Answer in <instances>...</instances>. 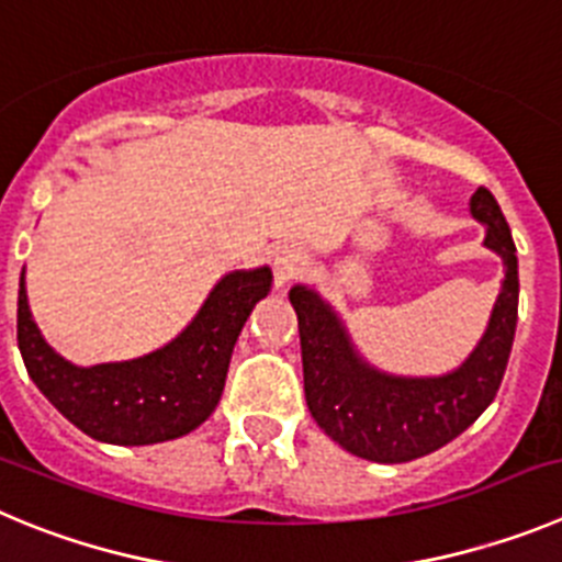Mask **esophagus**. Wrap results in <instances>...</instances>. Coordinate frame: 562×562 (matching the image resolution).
Wrapping results in <instances>:
<instances>
[{"label": "esophagus", "instance_id": "1", "mask_svg": "<svg viewBox=\"0 0 562 562\" xmlns=\"http://www.w3.org/2000/svg\"><path fill=\"white\" fill-rule=\"evenodd\" d=\"M307 266V255L296 246H282V249L274 251V274L277 280L285 285L288 280H293L296 274H302Z\"/></svg>", "mask_w": 562, "mask_h": 562}]
</instances>
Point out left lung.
<instances>
[{
  "label": "left lung",
  "mask_w": 562,
  "mask_h": 562,
  "mask_svg": "<svg viewBox=\"0 0 562 562\" xmlns=\"http://www.w3.org/2000/svg\"><path fill=\"white\" fill-rule=\"evenodd\" d=\"M470 212L487 226L484 244L502 255L507 271L482 344L451 375H383L358 358L336 313L316 293L305 285L288 293L300 318L307 408L344 451L383 464L426 457L473 426L502 386L518 322V260L502 206L487 187L473 193Z\"/></svg>",
  "instance_id": "left-lung-1"
}]
</instances>
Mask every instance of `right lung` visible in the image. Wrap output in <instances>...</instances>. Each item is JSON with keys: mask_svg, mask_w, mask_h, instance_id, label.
I'll return each mask as SVG.
<instances>
[{"mask_svg": "<svg viewBox=\"0 0 562 562\" xmlns=\"http://www.w3.org/2000/svg\"><path fill=\"white\" fill-rule=\"evenodd\" d=\"M269 285V269L232 271L168 347L134 361L83 369L64 361L42 338L22 274L19 350L35 386L83 434L111 445L165 442L190 434L215 412L237 336Z\"/></svg>", "mask_w": 562, "mask_h": 562, "instance_id": "add662e5", "label": "right lung"}]
</instances>
